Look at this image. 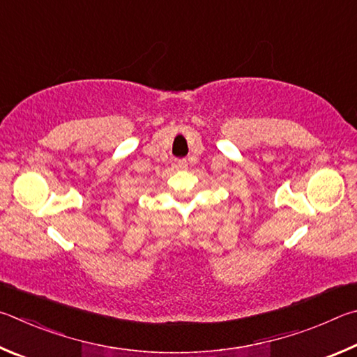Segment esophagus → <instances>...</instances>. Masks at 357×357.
<instances>
[{"instance_id": "34e87169", "label": "esophagus", "mask_w": 357, "mask_h": 357, "mask_svg": "<svg viewBox=\"0 0 357 357\" xmlns=\"http://www.w3.org/2000/svg\"><path fill=\"white\" fill-rule=\"evenodd\" d=\"M174 166H175V169H178V171H183V169L188 167V161H186V160H177V161L174 162Z\"/></svg>"}]
</instances>
